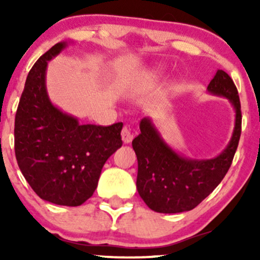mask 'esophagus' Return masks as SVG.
<instances>
[{
    "label": "esophagus",
    "instance_id": "obj_1",
    "mask_svg": "<svg viewBox=\"0 0 260 260\" xmlns=\"http://www.w3.org/2000/svg\"><path fill=\"white\" fill-rule=\"evenodd\" d=\"M120 135H122V140H123V142L124 143H130L131 141H133V138H134V135L131 134V131H130V129L129 127H126V126H124L123 129H122V133H120Z\"/></svg>",
    "mask_w": 260,
    "mask_h": 260
}]
</instances>
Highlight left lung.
I'll list each match as a JSON object with an SVG mask.
<instances>
[{"label":"left lung","mask_w":260,"mask_h":260,"mask_svg":"<svg viewBox=\"0 0 260 260\" xmlns=\"http://www.w3.org/2000/svg\"><path fill=\"white\" fill-rule=\"evenodd\" d=\"M209 93L226 97L236 110V125L229 145L211 159L183 157L163 141L149 118L141 120V134L134 138L137 156V190L152 211H190L221 182L232 165L241 134V110L238 90L225 71L218 70L209 83Z\"/></svg>","instance_id":"1"}]
</instances>
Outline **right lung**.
<instances>
[{
    "label": "right lung",
    "mask_w": 260,
    "mask_h": 260,
    "mask_svg": "<svg viewBox=\"0 0 260 260\" xmlns=\"http://www.w3.org/2000/svg\"><path fill=\"white\" fill-rule=\"evenodd\" d=\"M66 47L59 42L28 73L15 115V156L24 179L42 200L80 206L95 190L106 159L122 147L123 123L79 124L55 108L46 90V70Z\"/></svg>",
    "instance_id": "obj_1"
}]
</instances>
